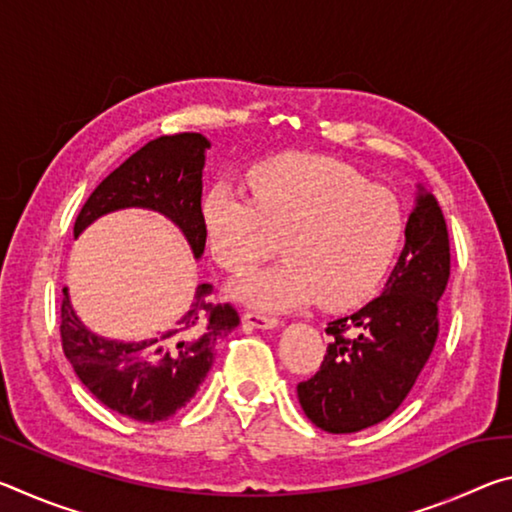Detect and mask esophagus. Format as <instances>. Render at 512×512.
I'll return each instance as SVG.
<instances>
[{
  "mask_svg": "<svg viewBox=\"0 0 512 512\" xmlns=\"http://www.w3.org/2000/svg\"><path fill=\"white\" fill-rule=\"evenodd\" d=\"M244 325L255 327V329H273L280 325V320L266 314H259V311H246L244 314Z\"/></svg>",
  "mask_w": 512,
  "mask_h": 512,
  "instance_id": "esophagus-1",
  "label": "esophagus"
}]
</instances>
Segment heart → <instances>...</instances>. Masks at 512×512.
<instances>
[{"instance_id": "obj_1", "label": "heart", "mask_w": 512, "mask_h": 512, "mask_svg": "<svg viewBox=\"0 0 512 512\" xmlns=\"http://www.w3.org/2000/svg\"><path fill=\"white\" fill-rule=\"evenodd\" d=\"M253 198L230 183L203 196V228L214 262L244 273L275 250L287 262L230 287L250 307L284 311L318 300L354 309L379 291L404 237L393 192L368 185L357 169L323 155H277L250 167Z\"/></svg>"}]
</instances>
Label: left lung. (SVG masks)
<instances>
[{"label": "left lung", "instance_id": "left-lung-1", "mask_svg": "<svg viewBox=\"0 0 512 512\" xmlns=\"http://www.w3.org/2000/svg\"><path fill=\"white\" fill-rule=\"evenodd\" d=\"M406 244L381 296L327 323L320 370L298 384L307 418L327 433L386 420L415 384L438 339V300L449 280V232L436 196L424 192L406 223Z\"/></svg>", "mask_w": 512, "mask_h": 512}]
</instances>
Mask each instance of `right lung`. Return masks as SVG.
I'll return each instance as SVG.
<instances>
[{"label":"right lung","mask_w":512,"mask_h":512,"mask_svg":"<svg viewBox=\"0 0 512 512\" xmlns=\"http://www.w3.org/2000/svg\"><path fill=\"white\" fill-rule=\"evenodd\" d=\"M210 142L201 133L162 135L144 144L101 180L81 207L74 237L99 216L146 207L183 230L198 259L205 250L201 212L203 164ZM212 284H198L192 307L158 336L112 341L92 334L74 314L67 289L60 307V341L83 386L108 409L137 422H160L192 400L214 363L216 343L239 325L232 305H214Z\"/></svg>","instance_id":"right-lung-1"}]
</instances>
